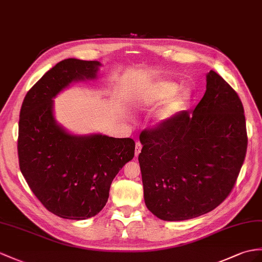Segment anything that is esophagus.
Segmentation results:
<instances>
[{"mask_svg": "<svg viewBox=\"0 0 262 262\" xmlns=\"http://www.w3.org/2000/svg\"><path fill=\"white\" fill-rule=\"evenodd\" d=\"M141 149H142V144L140 141H138L136 143V157H138L140 155V152H141Z\"/></svg>", "mask_w": 262, "mask_h": 262, "instance_id": "1", "label": "esophagus"}]
</instances>
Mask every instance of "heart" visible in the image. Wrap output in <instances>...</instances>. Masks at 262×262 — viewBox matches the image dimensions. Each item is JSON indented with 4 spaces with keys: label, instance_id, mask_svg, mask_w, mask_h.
Listing matches in <instances>:
<instances>
[{
    "label": "heart",
    "instance_id": "obj_1",
    "mask_svg": "<svg viewBox=\"0 0 262 262\" xmlns=\"http://www.w3.org/2000/svg\"><path fill=\"white\" fill-rule=\"evenodd\" d=\"M177 90V84L172 82H167V81H162V82H158L156 84H153L146 89L145 91L142 92L141 94V101L143 102V104L145 105H153V104H158L160 102H163L164 100H167L170 98L172 94H173ZM190 94L187 90H181L180 92H178L172 97L165 109L163 111V116L165 118H169L171 116H173L178 111H180L182 107L186 105V103L189 100Z\"/></svg>",
    "mask_w": 262,
    "mask_h": 262
}]
</instances>
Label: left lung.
<instances>
[{
	"instance_id": "obj_1",
	"label": "left lung",
	"mask_w": 262,
	"mask_h": 262,
	"mask_svg": "<svg viewBox=\"0 0 262 262\" xmlns=\"http://www.w3.org/2000/svg\"><path fill=\"white\" fill-rule=\"evenodd\" d=\"M244 105L214 71L193 112L183 111L140 135L144 202L165 221L192 219L225 201L244 164Z\"/></svg>"
}]
</instances>
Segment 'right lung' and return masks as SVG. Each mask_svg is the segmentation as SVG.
<instances>
[{
  "label": "right lung",
  "instance_id": "add662e5",
  "mask_svg": "<svg viewBox=\"0 0 262 262\" xmlns=\"http://www.w3.org/2000/svg\"><path fill=\"white\" fill-rule=\"evenodd\" d=\"M99 66L76 59L59 62L30 89L20 111V170L42 205L63 219L98 214L113 179L135 157L131 138L75 137L54 121L52 98L73 81L95 78Z\"/></svg>",
  "mask_w": 262,
  "mask_h": 262
}]
</instances>
